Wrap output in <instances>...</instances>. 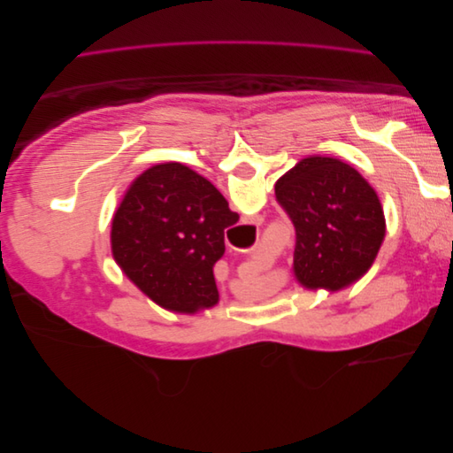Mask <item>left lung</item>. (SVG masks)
Wrapping results in <instances>:
<instances>
[{
	"label": "left lung",
	"mask_w": 453,
	"mask_h": 453,
	"mask_svg": "<svg viewBox=\"0 0 453 453\" xmlns=\"http://www.w3.org/2000/svg\"><path fill=\"white\" fill-rule=\"evenodd\" d=\"M276 200L295 226V278L306 289H344L372 266L386 236L374 188L349 164L310 157L281 175Z\"/></svg>",
	"instance_id": "obj_1"
}]
</instances>
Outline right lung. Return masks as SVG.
<instances>
[{"label":"right lung","instance_id":"1","mask_svg":"<svg viewBox=\"0 0 453 453\" xmlns=\"http://www.w3.org/2000/svg\"><path fill=\"white\" fill-rule=\"evenodd\" d=\"M240 215L219 190L183 164L145 170L113 217L111 251L122 272L162 308L195 313L217 304L213 266L225 228Z\"/></svg>","mask_w":453,"mask_h":453}]
</instances>
